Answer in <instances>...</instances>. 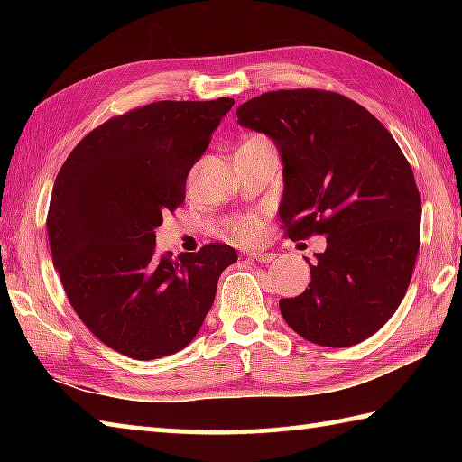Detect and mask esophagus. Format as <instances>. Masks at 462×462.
Returning a JSON list of instances; mask_svg holds the SVG:
<instances>
[{"label":"esophagus","mask_w":462,"mask_h":462,"mask_svg":"<svg viewBox=\"0 0 462 462\" xmlns=\"http://www.w3.org/2000/svg\"><path fill=\"white\" fill-rule=\"evenodd\" d=\"M246 256L248 259H253V261H259V263H271L273 259H275V254L273 253H267V250H248L246 253Z\"/></svg>","instance_id":"1"}]
</instances>
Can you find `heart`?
Masks as SVG:
<instances>
[{"mask_svg": "<svg viewBox=\"0 0 462 462\" xmlns=\"http://www.w3.org/2000/svg\"><path fill=\"white\" fill-rule=\"evenodd\" d=\"M261 217L256 216H240L234 217L228 224V236L232 240L245 242V240H253L261 234Z\"/></svg>", "mask_w": 462, "mask_h": 462, "instance_id": "heart-1", "label": "heart"}]
</instances>
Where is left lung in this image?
Listing matches in <instances>:
<instances>
[{
    "label": "left lung",
    "instance_id": "left-lung-1",
    "mask_svg": "<svg viewBox=\"0 0 462 462\" xmlns=\"http://www.w3.org/2000/svg\"><path fill=\"white\" fill-rule=\"evenodd\" d=\"M236 116L281 154L287 236H326L316 263L306 259L310 287L281 300V316L319 346L369 338L400 308L420 248L421 199L402 148L371 112L332 91H269Z\"/></svg>",
    "mask_w": 462,
    "mask_h": 462
}]
</instances>
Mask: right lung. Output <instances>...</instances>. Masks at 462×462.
Segmentation results:
<instances>
[{
  "instance_id": "right-lung-1",
  "label": "right lung",
  "mask_w": 462,
  "mask_h": 462,
  "mask_svg": "<svg viewBox=\"0 0 462 462\" xmlns=\"http://www.w3.org/2000/svg\"><path fill=\"white\" fill-rule=\"evenodd\" d=\"M234 106L154 101L107 120L69 154L52 187L51 253L83 324L136 361L189 344L212 308L228 245H206L177 261L156 256L162 214L185 199V181Z\"/></svg>"
}]
</instances>
